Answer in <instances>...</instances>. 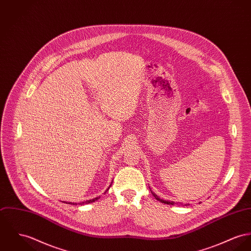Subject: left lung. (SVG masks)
Returning <instances> with one entry per match:
<instances>
[{"instance_id":"1","label":"left lung","mask_w":251,"mask_h":251,"mask_svg":"<svg viewBox=\"0 0 251 251\" xmlns=\"http://www.w3.org/2000/svg\"><path fill=\"white\" fill-rule=\"evenodd\" d=\"M151 193H152V195L155 197V199H156V200L160 201L161 202H164V203H167V204H172V205H173V204H177V203H178V202H175V201H165L163 200V199H160V197H159V196H157V195H156V194H155L151 189Z\"/></svg>"}]
</instances>
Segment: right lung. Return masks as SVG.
I'll use <instances>...</instances> for the list:
<instances>
[{
	"mask_svg": "<svg viewBox=\"0 0 251 251\" xmlns=\"http://www.w3.org/2000/svg\"><path fill=\"white\" fill-rule=\"evenodd\" d=\"M111 184H112V183H111V184H110V185H109V186H108V187H107V189H106V191H107V190H108V189H109V188H110V186H111ZM106 191H105V192H106ZM105 192H104V193H105ZM99 199H100V196H99V197H96V198H94V199H91V200H87V201H82V202H80V204H84V203H89V202H93V201H95L99 200ZM64 202H67V203H69V204H70V203H71V204H77V203H76V202H71V201H64Z\"/></svg>",
	"mask_w": 251,
	"mask_h": 251,
	"instance_id": "right-lung-1",
	"label": "right lung"
}]
</instances>
